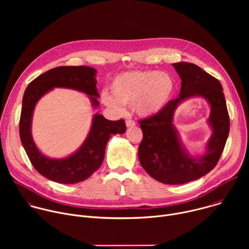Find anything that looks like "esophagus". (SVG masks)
<instances>
[{"label":"esophagus","instance_id":"obj_1","mask_svg":"<svg viewBox=\"0 0 249 249\" xmlns=\"http://www.w3.org/2000/svg\"><path fill=\"white\" fill-rule=\"evenodd\" d=\"M136 125V123H135V121L134 120H132V119H128V120H126V126L128 127V128H130V127H134Z\"/></svg>","mask_w":249,"mask_h":249}]
</instances>
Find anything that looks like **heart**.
<instances>
[{"label":"heart","instance_id":"1","mask_svg":"<svg viewBox=\"0 0 249 249\" xmlns=\"http://www.w3.org/2000/svg\"><path fill=\"white\" fill-rule=\"evenodd\" d=\"M174 89L172 78L163 72H127L117 76L111 84V93L102 92L105 105L122 110L123 105L134 106L141 116L158 113L168 102Z\"/></svg>","mask_w":249,"mask_h":249}]
</instances>
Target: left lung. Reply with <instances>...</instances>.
Masks as SVG:
<instances>
[{"label":"left lung","instance_id":"1","mask_svg":"<svg viewBox=\"0 0 249 249\" xmlns=\"http://www.w3.org/2000/svg\"><path fill=\"white\" fill-rule=\"evenodd\" d=\"M172 66L181 79L179 96L158 113L139 121L143 140L138 156L141 165L154 179L164 184H183L200 178L216 166L229 136L230 116L219 80L192 63L179 62ZM193 96L204 97L210 103L209 121L213 129L205 155L197 158L188 154L173 125L177 106Z\"/></svg>","mask_w":249,"mask_h":249}]
</instances>
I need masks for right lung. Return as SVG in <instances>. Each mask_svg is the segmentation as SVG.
<instances>
[{"label":"right lung","instance_id":"right-lung-1","mask_svg":"<svg viewBox=\"0 0 249 249\" xmlns=\"http://www.w3.org/2000/svg\"><path fill=\"white\" fill-rule=\"evenodd\" d=\"M96 70L86 66H61L51 69L34 79L26 88L19 120L21 144L33 167L46 178L62 183L74 184L86 180L96 171L104 159L105 148L111 135L126 131L125 121H110L95 114L89 133L82 147L65 159H50L40 153L31 135L32 113L37 101L54 88H66L85 92L97 107L99 96L96 89Z\"/></svg>","mask_w":249,"mask_h":249}]
</instances>
